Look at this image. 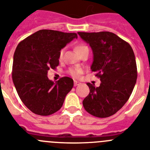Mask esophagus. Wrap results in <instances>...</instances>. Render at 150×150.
<instances>
[{"label":"esophagus","instance_id":"esophagus-1","mask_svg":"<svg viewBox=\"0 0 150 150\" xmlns=\"http://www.w3.org/2000/svg\"><path fill=\"white\" fill-rule=\"evenodd\" d=\"M79 84H81L80 82L76 81H74V86H75V87H76V86H78V85H79Z\"/></svg>","mask_w":150,"mask_h":150}]
</instances>
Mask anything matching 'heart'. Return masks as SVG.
Listing matches in <instances>:
<instances>
[{
  "mask_svg": "<svg viewBox=\"0 0 150 150\" xmlns=\"http://www.w3.org/2000/svg\"><path fill=\"white\" fill-rule=\"evenodd\" d=\"M88 47L87 46L84 44H78L76 47H75V50H76V52H78V54H80L81 52H82L83 50L87 49ZM89 49V48H88ZM63 53H64V49H61L60 50V53H59V59L61 60L63 59ZM83 70L81 68H79V67H72V68H70L69 69V73L70 75H72V77L75 78H78L81 76L82 73H83Z\"/></svg>",
  "mask_w": 150,
  "mask_h": 150,
  "instance_id": "1",
  "label": "heart"
}]
</instances>
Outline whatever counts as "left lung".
Returning <instances> with one entry per match:
<instances>
[{
  "instance_id": "left-lung-1",
  "label": "left lung",
  "mask_w": 150,
  "mask_h": 150,
  "mask_svg": "<svg viewBox=\"0 0 150 150\" xmlns=\"http://www.w3.org/2000/svg\"><path fill=\"white\" fill-rule=\"evenodd\" d=\"M78 33L93 50L91 70L101 81L98 87L87 83L90 93L83 99V108L94 117H110L129 100L136 83L134 52L127 42L111 32Z\"/></svg>"
}]
</instances>
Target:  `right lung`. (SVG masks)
<instances>
[{
    "instance_id": "right-lung-1",
    "label": "right lung",
    "mask_w": 150,
    "mask_h": 150,
    "mask_svg": "<svg viewBox=\"0 0 150 150\" xmlns=\"http://www.w3.org/2000/svg\"><path fill=\"white\" fill-rule=\"evenodd\" d=\"M77 37L75 33L40 30L16 47L13 81L21 100L35 114L48 116L60 110L73 87L71 78L63 77L54 83L47 75L58 67L60 50Z\"/></svg>"
}]
</instances>
